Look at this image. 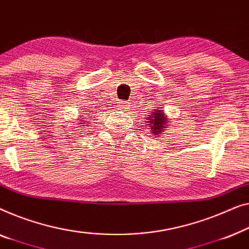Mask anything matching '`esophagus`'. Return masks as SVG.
Wrapping results in <instances>:
<instances>
[{
	"label": "esophagus",
	"instance_id": "obj_1",
	"mask_svg": "<svg viewBox=\"0 0 249 249\" xmlns=\"http://www.w3.org/2000/svg\"><path fill=\"white\" fill-rule=\"evenodd\" d=\"M131 105H129L128 103H126V101H122V103L120 104V109H123V110H128V108Z\"/></svg>",
	"mask_w": 249,
	"mask_h": 249
}]
</instances>
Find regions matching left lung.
Segmentation results:
<instances>
[{"label":"left lung","mask_w":249,"mask_h":249,"mask_svg":"<svg viewBox=\"0 0 249 249\" xmlns=\"http://www.w3.org/2000/svg\"><path fill=\"white\" fill-rule=\"evenodd\" d=\"M144 120L148 123V128L150 129V134L153 138H160L166 132V128L169 126L168 123V116L164 114L162 109H159V107H155V109L150 111L149 115H146Z\"/></svg>","instance_id":"left-lung-1"}]
</instances>
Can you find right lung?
Returning <instances> with one entry per match:
<instances>
[{"label": "right lung", "instance_id": "right-lung-1", "mask_svg": "<svg viewBox=\"0 0 249 249\" xmlns=\"http://www.w3.org/2000/svg\"><path fill=\"white\" fill-rule=\"evenodd\" d=\"M78 122H80V124H85V125H81V126H85V127H86V126H87V125H88V124H87V125H86V122H83V123H82V121H78Z\"/></svg>", "mask_w": 249, "mask_h": 249}]
</instances>
